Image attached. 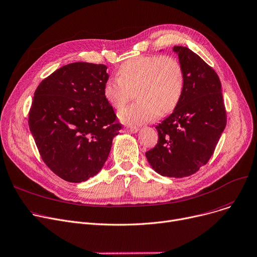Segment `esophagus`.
Masks as SVG:
<instances>
[{"label": "esophagus", "instance_id": "esophagus-1", "mask_svg": "<svg viewBox=\"0 0 257 257\" xmlns=\"http://www.w3.org/2000/svg\"><path fill=\"white\" fill-rule=\"evenodd\" d=\"M125 132H128V133H137L139 131V128L137 126H132V127H125L124 128Z\"/></svg>", "mask_w": 257, "mask_h": 257}]
</instances>
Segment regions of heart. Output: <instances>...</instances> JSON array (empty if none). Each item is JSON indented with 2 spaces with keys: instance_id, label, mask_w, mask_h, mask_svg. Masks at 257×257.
Listing matches in <instances>:
<instances>
[{
  "instance_id": "obj_1",
  "label": "heart",
  "mask_w": 257,
  "mask_h": 257,
  "mask_svg": "<svg viewBox=\"0 0 257 257\" xmlns=\"http://www.w3.org/2000/svg\"><path fill=\"white\" fill-rule=\"evenodd\" d=\"M119 77L103 85V95L115 109H121L136 91L139 99L118 114L120 121L136 126L150 122L160 113L172 112L182 98L185 74L182 64L171 56H140L126 60Z\"/></svg>"
}]
</instances>
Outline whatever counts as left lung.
Here are the masks:
<instances>
[{"label": "left lung", "instance_id": "8db88e82", "mask_svg": "<svg viewBox=\"0 0 257 257\" xmlns=\"http://www.w3.org/2000/svg\"><path fill=\"white\" fill-rule=\"evenodd\" d=\"M185 74L182 98L156 126L158 144L145 156L153 169L168 177L197 172L213 156L227 116L216 71L186 47H174Z\"/></svg>", "mask_w": 257, "mask_h": 257}]
</instances>
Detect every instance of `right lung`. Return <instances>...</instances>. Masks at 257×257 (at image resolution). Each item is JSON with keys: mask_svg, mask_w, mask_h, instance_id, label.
Listing matches in <instances>:
<instances>
[{"mask_svg": "<svg viewBox=\"0 0 257 257\" xmlns=\"http://www.w3.org/2000/svg\"><path fill=\"white\" fill-rule=\"evenodd\" d=\"M107 66L75 62L57 69L37 87L29 127L45 165L69 183L96 175L121 124L103 95Z\"/></svg>", "mask_w": 257, "mask_h": 257, "instance_id": "right-lung-1", "label": "right lung"}]
</instances>
